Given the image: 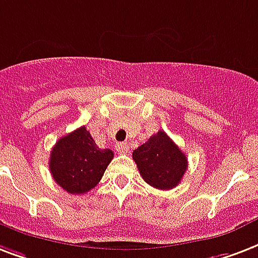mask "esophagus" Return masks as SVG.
<instances>
[{
  "instance_id": "esophagus-1",
  "label": "esophagus",
  "mask_w": 258,
  "mask_h": 258,
  "mask_svg": "<svg viewBox=\"0 0 258 258\" xmlns=\"http://www.w3.org/2000/svg\"><path fill=\"white\" fill-rule=\"evenodd\" d=\"M115 147H116V151H117V153H120V154H125V153L128 151V145L124 142L117 143Z\"/></svg>"
}]
</instances>
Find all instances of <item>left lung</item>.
<instances>
[{
  "label": "left lung",
  "instance_id": "8db88e82",
  "mask_svg": "<svg viewBox=\"0 0 258 258\" xmlns=\"http://www.w3.org/2000/svg\"><path fill=\"white\" fill-rule=\"evenodd\" d=\"M133 158L143 180L162 190L178 185L188 168L185 154L164 131H158L134 150Z\"/></svg>",
  "mask_w": 258,
  "mask_h": 258
}]
</instances>
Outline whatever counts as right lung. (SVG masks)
Wrapping results in <instances>:
<instances>
[{
	"mask_svg": "<svg viewBox=\"0 0 258 258\" xmlns=\"http://www.w3.org/2000/svg\"><path fill=\"white\" fill-rule=\"evenodd\" d=\"M112 158V150L100 149L82 125L55 143L50 172L55 182L68 194H86L97 185Z\"/></svg>",
	"mask_w": 258,
	"mask_h": 258,
	"instance_id": "right-lung-1",
	"label": "right lung"
}]
</instances>
